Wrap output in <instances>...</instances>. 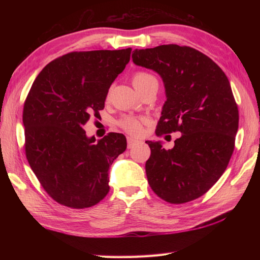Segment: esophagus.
Segmentation results:
<instances>
[{"label":"esophagus","mask_w":260,"mask_h":260,"mask_svg":"<svg viewBox=\"0 0 260 260\" xmlns=\"http://www.w3.org/2000/svg\"><path fill=\"white\" fill-rule=\"evenodd\" d=\"M137 143H139V141L132 139V137H127V147H128V148L134 147L137 144Z\"/></svg>","instance_id":"34e87169"}]
</instances>
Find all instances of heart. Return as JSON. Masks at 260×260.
I'll return each instance as SVG.
<instances>
[{
  "instance_id": "obj_1",
  "label": "heart",
  "mask_w": 260,
  "mask_h": 260,
  "mask_svg": "<svg viewBox=\"0 0 260 260\" xmlns=\"http://www.w3.org/2000/svg\"><path fill=\"white\" fill-rule=\"evenodd\" d=\"M154 78V77L147 73H137L133 76V85L135 88H139L147 80ZM143 124L144 119L135 117V116H124L118 121V125L127 133L131 135H140L143 131Z\"/></svg>"
}]
</instances>
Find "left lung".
I'll use <instances>...</instances> for the list:
<instances>
[{
	"instance_id": "8db88e82",
	"label": "left lung",
	"mask_w": 260,
	"mask_h": 260,
	"mask_svg": "<svg viewBox=\"0 0 260 260\" xmlns=\"http://www.w3.org/2000/svg\"><path fill=\"white\" fill-rule=\"evenodd\" d=\"M132 58L164 82L167 102L156 135L182 134L171 150L161 142H146L148 183L170 203L200 198L223 174L235 148L239 113L227 76L206 54L185 46L136 49Z\"/></svg>"
}]
</instances>
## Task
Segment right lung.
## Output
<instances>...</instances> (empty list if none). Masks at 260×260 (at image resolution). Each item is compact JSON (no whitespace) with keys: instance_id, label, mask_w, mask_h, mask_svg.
Returning <instances> with one entry per match:
<instances>
[{"instance_id":"add662e5","label":"right lung","mask_w":260,"mask_h":260,"mask_svg":"<svg viewBox=\"0 0 260 260\" xmlns=\"http://www.w3.org/2000/svg\"><path fill=\"white\" fill-rule=\"evenodd\" d=\"M121 50L70 52L38 75L23 108L25 155L43 189L62 206H95L109 191L108 170L126 150V137L96 142L82 128L104 109L108 89L131 58Z\"/></svg>"}]
</instances>
